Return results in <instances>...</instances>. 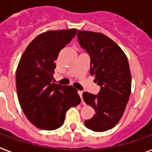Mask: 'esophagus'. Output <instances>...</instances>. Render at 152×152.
<instances>
[{"mask_svg": "<svg viewBox=\"0 0 152 152\" xmlns=\"http://www.w3.org/2000/svg\"><path fill=\"white\" fill-rule=\"evenodd\" d=\"M77 93H78V95L80 96L81 99H82L83 98V91H77Z\"/></svg>", "mask_w": 152, "mask_h": 152, "instance_id": "obj_1", "label": "esophagus"}]
</instances>
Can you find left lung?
I'll return each instance as SVG.
<instances>
[{
	"label": "left lung",
	"mask_w": 152,
	"mask_h": 152,
	"mask_svg": "<svg viewBox=\"0 0 152 152\" xmlns=\"http://www.w3.org/2000/svg\"><path fill=\"white\" fill-rule=\"evenodd\" d=\"M78 44L91 59L90 74L100 87L97 95L83 92L87 104L96 112L85 126L96 132H104L119 122L131 91L129 63L121 48L101 33L78 31Z\"/></svg>",
	"instance_id": "8db88e82"
}]
</instances>
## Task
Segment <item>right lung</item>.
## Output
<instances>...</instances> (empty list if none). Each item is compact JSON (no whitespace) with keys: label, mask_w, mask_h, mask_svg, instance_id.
I'll use <instances>...</instances> for the list:
<instances>
[{"label":"right lung","mask_w":152,"mask_h":152,"mask_svg":"<svg viewBox=\"0 0 152 152\" xmlns=\"http://www.w3.org/2000/svg\"><path fill=\"white\" fill-rule=\"evenodd\" d=\"M76 32L69 29L39 35L27 46L18 65L16 87L20 106L26 118L41 129L61 127L66 111L80 104L77 90L54 83L53 75L60 51Z\"/></svg>","instance_id":"add662e5"}]
</instances>
